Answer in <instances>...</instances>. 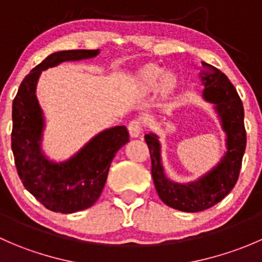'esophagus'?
I'll list each match as a JSON object with an SVG mask.
<instances>
[{
    "label": "esophagus",
    "mask_w": 262,
    "mask_h": 262,
    "mask_svg": "<svg viewBox=\"0 0 262 262\" xmlns=\"http://www.w3.org/2000/svg\"><path fill=\"white\" fill-rule=\"evenodd\" d=\"M128 130L130 137H134V138H136V137H138L139 134L142 133V130H143V124H142V121L139 120V119H133V120L129 123Z\"/></svg>",
    "instance_id": "obj_1"
}]
</instances>
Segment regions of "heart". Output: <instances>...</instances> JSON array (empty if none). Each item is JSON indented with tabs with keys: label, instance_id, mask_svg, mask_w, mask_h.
Here are the masks:
<instances>
[{
	"label": "heart",
	"instance_id": "b5f03b06",
	"mask_svg": "<svg viewBox=\"0 0 262 262\" xmlns=\"http://www.w3.org/2000/svg\"><path fill=\"white\" fill-rule=\"evenodd\" d=\"M164 76H162V75ZM161 80V87L165 91H170L176 82V77L173 73L166 72L163 73V70L156 64L146 66L142 68L137 75V86L141 91L148 92L152 91L157 87L158 82Z\"/></svg>",
	"mask_w": 262,
	"mask_h": 262
}]
</instances>
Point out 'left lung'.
<instances>
[{"instance_id":"left-lung-1","label":"left lung","mask_w":262,"mask_h":262,"mask_svg":"<svg viewBox=\"0 0 262 262\" xmlns=\"http://www.w3.org/2000/svg\"><path fill=\"white\" fill-rule=\"evenodd\" d=\"M202 81L205 89L203 96L215 104L227 133V153L221 163L204 178L191 184H175L163 173L160 157V143L155 134H146L152 162V178L160 199L168 207L181 212L196 213L209 209L231 192L238 180L242 158L246 149L244 104L236 89L223 72L202 62Z\"/></svg>"}]
</instances>
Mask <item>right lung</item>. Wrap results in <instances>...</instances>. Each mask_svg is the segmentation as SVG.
<instances>
[{
  "instance_id": "add662e5",
  "label": "right lung",
  "mask_w": 262,
  "mask_h": 262,
  "mask_svg": "<svg viewBox=\"0 0 262 262\" xmlns=\"http://www.w3.org/2000/svg\"><path fill=\"white\" fill-rule=\"evenodd\" d=\"M97 54L99 49L53 53L24 78L12 102L11 148L18 178L39 203L55 213H75L94 205L115 153L129 142L125 126H114L97 134L67 162H50L40 150L44 121L35 89L41 71Z\"/></svg>"
}]
</instances>
